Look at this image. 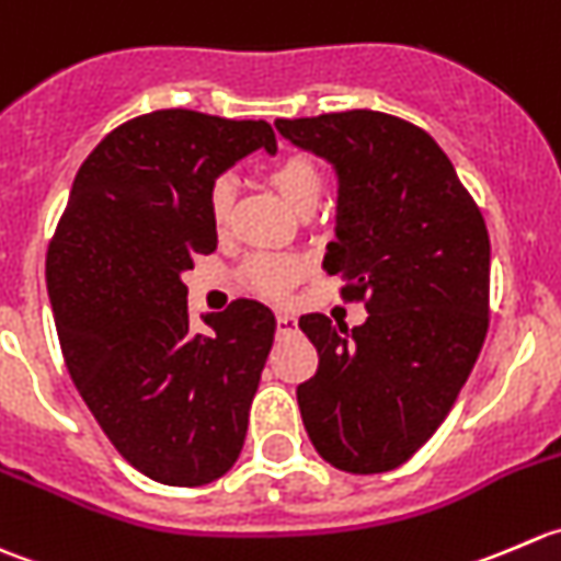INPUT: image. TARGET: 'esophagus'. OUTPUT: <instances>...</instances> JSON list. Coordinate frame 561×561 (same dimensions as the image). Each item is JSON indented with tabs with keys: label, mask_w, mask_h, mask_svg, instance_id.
Listing matches in <instances>:
<instances>
[{
	"label": "esophagus",
	"mask_w": 561,
	"mask_h": 561,
	"mask_svg": "<svg viewBox=\"0 0 561 561\" xmlns=\"http://www.w3.org/2000/svg\"><path fill=\"white\" fill-rule=\"evenodd\" d=\"M275 319H278V332L297 330V319H294L291 313H283V310H278V316H275Z\"/></svg>",
	"instance_id": "34e87169"
}]
</instances>
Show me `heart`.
Segmentation results:
<instances>
[{
	"label": "heart",
	"mask_w": 561,
	"mask_h": 561,
	"mask_svg": "<svg viewBox=\"0 0 561 561\" xmlns=\"http://www.w3.org/2000/svg\"><path fill=\"white\" fill-rule=\"evenodd\" d=\"M267 176L283 198L291 204L294 209L302 213L305 207H313L321 196V176L319 165L308 158V154H280L273 163L267 165ZM237 196V182L231 174H218L209 182L207 204H209V218L218 231L229 226L231 207H234ZM302 273V262L291 253H259V256L248 259L242 267V280L253 288V291L264 294V297H280L294 280Z\"/></svg>",
	"instance_id": "b5f03b06"
}]
</instances>
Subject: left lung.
Returning a JSON list of instances; mask_svg holds the SVG:
<instances>
[{"label": "left lung", "instance_id": "obj_1", "mask_svg": "<svg viewBox=\"0 0 561 561\" xmlns=\"http://www.w3.org/2000/svg\"><path fill=\"white\" fill-rule=\"evenodd\" d=\"M337 171L324 270L368 319H299L319 368L297 387L316 453L341 471L407 463L445 423L488 332L491 242L480 207L439 144L381 111L275 119Z\"/></svg>", "mask_w": 561, "mask_h": 561}]
</instances>
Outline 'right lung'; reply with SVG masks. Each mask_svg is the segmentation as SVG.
<instances>
[{
    "label": "right lung",
    "instance_id": "add662e5",
    "mask_svg": "<svg viewBox=\"0 0 561 561\" xmlns=\"http://www.w3.org/2000/svg\"><path fill=\"white\" fill-rule=\"evenodd\" d=\"M259 147L275 152L262 119L160 108L122 122L81 163L48 245L70 379L119 456L163 485L234 467L273 348L275 316L256 299L193 330L182 283L218 248L209 182Z\"/></svg>",
    "mask_w": 561,
    "mask_h": 561
}]
</instances>
